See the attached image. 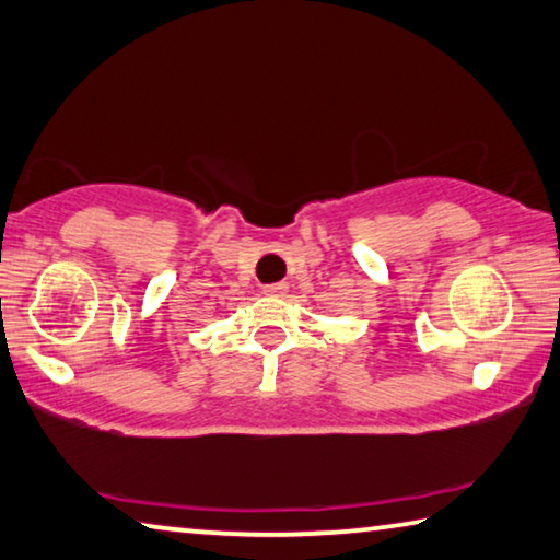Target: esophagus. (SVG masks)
Segmentation results:
<instances>
[{"instance_id": "obj_1", "label": "esophagus", "mask_w": 560, "mask_h": 560, "mask_svg": "<svg viewBox=\"0 0 560 560\" xmlns=\"http://www.w3.org/2000/svg\"><path fill=\"white\" fill-rule=\"evenodd\" d=\"M262 292H265V295H270V298H282L288 292V285H285V282H275V285H265Z\"/></svg>"}]
</instances>
